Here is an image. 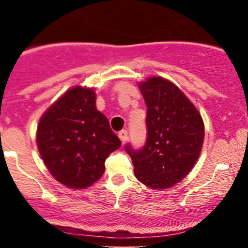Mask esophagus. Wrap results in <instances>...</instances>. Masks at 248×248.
I'll use <instances>...</instances> for the list:
<instances>
[{"label":"esophagus","instance_id":"1","mask_svg":"<svg viewBox=\"0 0 248 248\" xmlns=\"http://www.w3.org/2000/svg\"><path fill=\"white\" fill-rule=\"evenodd\" d=\"M119 138H120L122 144L126 143V141H127V139H128V133H127V130L124 129V130H121V132H119Z\"/></svg>","mask_w":248,"mask_h":248}]
</instances>
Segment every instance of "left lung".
<instances>
[{"label": "left lung", "instance_id": "8db88e82", "mask_svg": "<svg viewBox=\"0 0 248 248\" xmlns=\"http://www.w3.org/2000/svg\"><path fill=\"white\" fill-rule=\"evenodd\" d=\"M147 105V141L140 150H126L135 177L152 189L164 190L191 171L204 142V122L195 105L168 79L139 82Z\"/></svg>", "mask_w": 248, "mask_h": 248}]
</instances>
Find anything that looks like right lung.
I'll list each match as a JSON object with an SVG mask.
<instances>
[{
    "label": "right lung",
    "instance_id": "right-lung-1",
    "mask_svg": "<svg viewBox=\"0 0 248 248\" xmlns=\"http://www.w3.org/2000/svg\"><path fill=\"white\" fill-rule=\"evenodd\" d=\"M95 91L75 86L39 119L37 147L56 181L70 189H86L105 172V161L121 147L108 119L96 109Z\"/></svg>",
    "mask_w": 248,
    "mask_h": 248
}]
</instances>
